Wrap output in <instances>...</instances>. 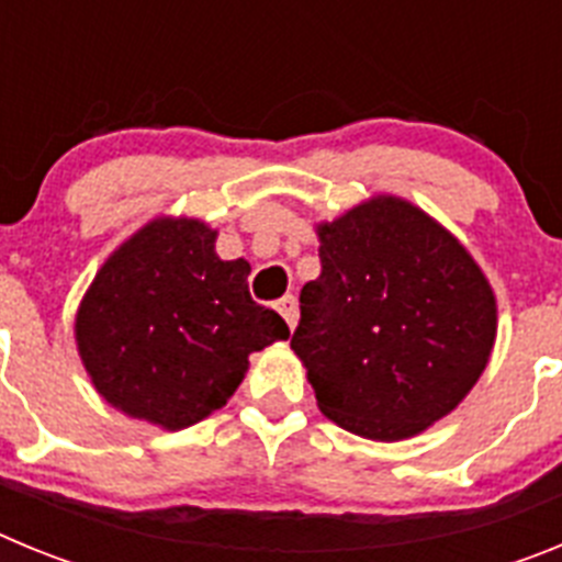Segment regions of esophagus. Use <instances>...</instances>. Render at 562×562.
I'll return each mask as SVG.
<instances>
[{
	"label": "esophagus",
	"mask_w": 562,
	"mask_h": 562,
	"mask_svg": "<svg viewBox=\"0 0 562 562\" xmlns=\"http://www.w3.org/2000/svg\"><path fill=\"white\" fill-rule=\"evenodd\" d=\"M276 310L281 312V317H284V321H286V326H290V329H295V324H297V301H295V295H284V297H281V301H278V304H276Z\"/></svg>",
	"instance_id": "1"
}]
</instances>
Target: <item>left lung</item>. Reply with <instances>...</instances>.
Segmentation results:
<instances>
[{"label":"left lung","mask_w":562,"mask_h":562,"mask_svg":"<svg viewBox=\"0 0 562 562\" xmlns=\"http://www.w3.org/2000/svg\"><path fill=\"white\" fill-rule=\"evenodd\" d=\"M292 351L342 430L400 441L448 416L490 362L498 310L459 238L400 196L317 225Z\"/></svg>","instance_id":"8db88e82"}]
</instances>
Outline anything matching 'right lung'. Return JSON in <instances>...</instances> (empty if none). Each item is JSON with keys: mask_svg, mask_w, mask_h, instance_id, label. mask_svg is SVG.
I'll list each match as a JSON object with an SVG mask.
<instances>
[{"mask_svg": "<svg viewBox=\"0 0 562 562\" xmlns=\"http://www.w3.org/2000/svg\"><path fill=\"white\" fill-rule=\"evenodd\" d=\"M245 258L222 261L200 220L148 222L103 261L76 315L98 394L132 419L182 430L220 411L247 357L290 337L247 290Z\"/></svg>", "mask_w": 562, "mask_h": 562, "instance_id": "right-lung-1", "label": "right lung"}]
</instances>
